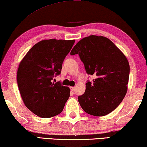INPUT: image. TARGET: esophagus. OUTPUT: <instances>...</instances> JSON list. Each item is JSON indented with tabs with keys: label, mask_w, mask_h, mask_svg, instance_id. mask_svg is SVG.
I'll return each instance as SVG.
<instances>
[{
	"label": "esophagus",
	"mask_w": 147,
	"mask_h": 147,
	"mask_svg": "<svg viewBox=\"0 0 147 147\" xmlns=\"http://www.w3.org/2000/svg\"><path fill=\"white\" fill-rule=\"evenodd\" d=\"M70 89H71V91H74V89H75V88H74V87H71V88H70Z\"/></svg>",
	"instance_id": "34e87169"
}]
</instances>
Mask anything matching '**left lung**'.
I'll list each match as a JSON object with an SVG mask.
<instances>
[{
	"label": "left lung",
	"instance_id": "left-lung-1",
	"mask_svg": "<svg viewBox=\"0 0 147 147\" xmlns=\"http://www.w3.org/2000/svg\"><path fill=\"white\" fill-rule=\"evenodd\" d=\"M78 54L88 74L86 90L78 97L85 112L94 116L111 113L121 104L127 90L129 64L112 41L103 36H90L81 39L71 52Z\"/></svg>",
	"mask_w": 147,
	"mask_h": 147
}]
</instances>
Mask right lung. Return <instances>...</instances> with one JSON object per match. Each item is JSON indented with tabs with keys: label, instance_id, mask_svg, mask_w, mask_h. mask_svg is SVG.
I'll use <instances>...</instances> for the list:
<instances>
[{
	"label": "right lung",
	"instance_id": "right-lung-1",
	"mask_svg": "<svg viewBox=\"0 0 147 147\" xmlns=\"http://www.w3.org/2000/svg\"><path fill=\"white\" fill-rule=\"evenodd\" d=\"M75 40L55 39L35 44L20 63L17 82L26 106L40 117L59 114L70 96L69 87L53 82Z\"/></svg>",
	"mask_w": 147,
	"mask_h": 147
}]
</instances>
